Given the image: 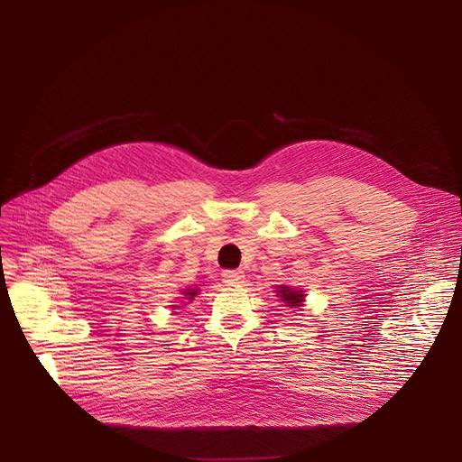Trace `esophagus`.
Returning <instances> with one entry per match:
<instances>
[{"label":"esophagus","mask_w":462,"mask_h":462,"mask_svg":"<svg viewBox=\"0 0 462 462\" xmlns=\"http://www.w3.org/2000/svg\"><path fill=\"white\" fill-rule=\"evenodd\" d=\"M243 271L241 269H228L223 273V281L226 284H239L243 281Z\"/></svg>","instance_id":"obj_1"}]
</instances>
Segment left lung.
<instances>
[{"mask_svg":"<svg viewBox=\"0 0 462 462\" xmlns=\"http://www.w3.org/2000/svg\"><path fill=\"white\" fill-rule=\"evenodd\" d=\"M276 295H279L281 300L286 302V306H290V309H297V306H300V302H304V293L300 290H291L290 286H281L276 290Z\"/></svg>","mask_w":462,"mask_h":462,"instance_id":"left-lung-1","label":"left lung"}]
</instances>
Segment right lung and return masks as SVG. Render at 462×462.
<instances>
[{"label":"right lung","mask_w":462,"mask_h":462,"mask_svg":"<svg viewBox=\"0 0 462 462\" xmlns=\"http://www.w3.org/2000/svg\"><path fill=\"white\" fill-rule=\"evenodd\" d=\"M197 293H199V290H191V288H188L186 291H183V295H186L189 300H191V299H193ZM186 297H183V299H186ZM174 309H176V306H174Z\"/></svg>","instance_id":"right-lung-1"}]
</instances>
